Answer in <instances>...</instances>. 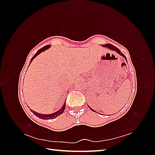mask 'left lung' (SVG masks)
I'll return each mask as SVG.
<instances>
[{"instance_id": "8db88e82", "label": "left lung", "mask_w": 155, "mask_h": 155, "mask_svg": "<svg viewBox=\"0 0 155 155\" xmlns=\"http://www.w3.org/2000/svg\"><path fill=\"white\" fill-rule=\"evenodd\" d=\"M103 46H104V47H107V48H109V49H111V51H115L117 52V53H118L120 55H121V56H122L123 57H124L125 58V59L127 60V58H126V56L124 55V54L122 53V52L120 51V50L117 48V47H115V46H114V45H112V44H104V45H103ZM95 100V99H94ZM88 107H90V109L91 110V111H94V112H96V111H94V109H92L91 108V107L88 105Z\"/></svg>"}]
</instances>
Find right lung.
Masks as SVG:
<instances>
[{
    "mask_svg": "<svg viewBox=\"0 0 155 155\" xmlns=\"http://www.w3.org/2000/svg\"><path fill=\"white\" fill-rule=\"evenodd\" d=\"M50 47H51V45H46V46H45L42 47V48H40V50H38V51L33 56L32 58H31V61H30V63H29V65L31 64V63L32 62V61H33V60L34 59V58H35V57L36 56H38L39 54L41 53V52H43V51H46V49L49 48ZM29 65H28V66H29ZM65 108V102L64 104V105H63V107H61V109H60L59 110H58V111H56V112L52 113V114H48V115H46V114H45V115H44V114H39V113H37V112H35V111H33V110H31V111H32L33 114L34 115H35V116L40 117V118H41V119H43V120H52V119L56 118V117H57V116H59V115L62 114L63 112L64 111Z\"/></svg>",
    "mask_w": 155,
    "mask_h": 155,
    "instance_id": "right-lung-1",
    "label": "right lung"
}]
</instances>
